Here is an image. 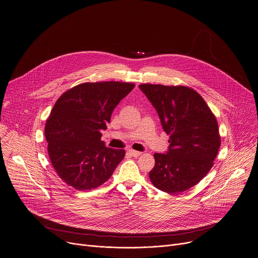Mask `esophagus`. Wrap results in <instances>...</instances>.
<instances>
[{
  "mask_svg": "<svg viewBox=\"0 0 258 258\" xmlns=\"http://www.w3.org/2000/svg\"><path fill=\"white\" fill-rule=\"evenodd\" d=\"M128 154L131 155H133V156H135V157H138L139 155H142L141 152H137V151H134V150H130V151H128Z\"/></svg>",
  "mask_w": 258,
  "mask_h": 258,
  "instance_id": "esophagus-1",
  "label": "esophagus"
}]
</instances>
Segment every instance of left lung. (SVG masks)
Here are the masks:
<instances>
[{
  "label": "left lung",
  "mask_w": 258,
  "mask_h": 258,
  "mask_svg": "<svg viewBox=\"0 0 258 258\" xmlns=\"http://www.w3.org/2000/svg\"><path fill=\"white\" fill-rule=\"evenodd\" d=\"M169 136L166 155L155 154L150 178L156 188L179 194L198 184L213 165L220 136L215 115L202 96L184 86H139Z\"/></svg>",
  "instance_id": "left-lung-1"
}]
</instances>
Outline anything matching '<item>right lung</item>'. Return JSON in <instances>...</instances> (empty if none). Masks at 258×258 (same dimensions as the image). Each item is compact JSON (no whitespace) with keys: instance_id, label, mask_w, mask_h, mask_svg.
Listing matches in <instances>:
<instances>
[{"instance_id":"add662e5","label":"right lung","mask_w":258,"mask_h":258,"mask_svg":"<svg viewBox=\"0 0 258 258\" xmlns=\"http://www.w3.org/2000/svg\"><path fill=\"white\" fill-rule=\"evenodd\" d=\"M134 88L132 83H84L57 99L45 136L52 167L67 184L91 190L111 176L125 152L106 148L101 132L106 130L114 107Z\"/></svg>"}]
</instances>
